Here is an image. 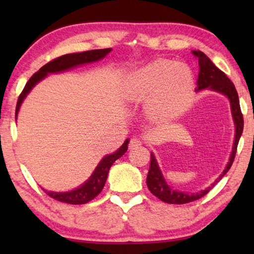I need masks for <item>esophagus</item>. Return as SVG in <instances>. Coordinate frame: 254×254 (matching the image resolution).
<instances>
[{"instance_id": "obj_1", "label": "esophagus", "mask_w": 254, "mask_h": 254, "mask_svg": "<svg viewBox=\"0 0 254 254\" xmlns=\"http://www.w3.org/2000/svg\"><path fill=\"white\" fill-rule=\"evenodd\" d=\"M142 144V140L138 137H131L130 141H129V149H134V148H137L140 147Z\"/></svg>"}]
</instances>
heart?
<instances>
[{
	"label": "heart",
	"mask_w": 254,
	"mask_h": 254,
	"mask_svg": "<svg viewBox=\"0 0 254 254\" xmlns=\"http://www.w3.org/2000/svg\"><path fill=\"white\" fill-rule=\"evenodd\" d=\"M193 82L192 70L184 64L155 60L142 65L128 76V99H145V110L151 117L164 119L182 109Z\"/></svg>",
	"instance_id": "obj_1"
}]
</instances>
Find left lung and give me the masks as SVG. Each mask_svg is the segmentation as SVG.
Here are the masks:
<instances>
[{
    "instance_id": "8db88e82",
    "label": "left lung",
    "mask_w": 254,
    "mask_h": 254,
    "mask_svg": "<svg viewBox=\"0 0 254 254\" xmlns=\"http://www.w3.org/2000/svg\"><path fill=\"white\" fill-rule=\"evenodd\" d=\"M194 57L199 61V76H197V89L196 91L202 89H210L213 91L220 92L222 95L227 96L229 100H230L231 105V114L234 118L235 123V142H234V148H232V152L229 158V162L227 166H225L224 171L222 172V175L215 180L213 185L207 187L206 190H200L197 193H186V192H180V190H172L171 187L168 185V183L165 182L164 177L162 175L161 169L157 164L154 154L151 152V159H150V168H149V172L147 176V185L150 192L154 194L155 196H157L159 200L164 201L166 203H173V204H184L192 202L200 197L206 195L220 180L223 178L225 173L230 170L232 163H234L236 151H237V145L239 142V138L242 136L243 128H244V119H243V114L241 111V106H239V98L237 90H236L234 83L227 77V75L223 71L220 70L213 62L210 61V59L207 57L206 54L202 53L201 51H193Z\"/></svg>"
}]
</instances>
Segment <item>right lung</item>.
I'll return each instance as SVG.
<instances>
[{
  "instance_id": "right-lung-1",
  "label": "right lung",
  "mask_w": 254,
  "mask_h": 254,
  "mask_svg": "<svg viewBox=\"0 0 254 254\" xmlns=\"http://www.w3.org/2000/svg\"><path fill=\"white\" fill-rule=\"evenodd\" d=\"M112 51L111 48H104V50H92V51H86L82 52V53H72V54H65L62 57H59L54 60H52L43 65L36 74L32 75V77L29 79V82L26 83L24 86L22 93L18 97L16 105V118L18 114L19 107L22 105L23 100L27 96L34 85L38 82H40L41 79L46 77L48 74H53V72H61L68 69H71L76 67V65H81L84 64H90V62H96L98 60H102L103 58H105L110 52ZM128 138L124 142V144L118 149L117 151H114L113 154L107 155L104 157L95 171L91 175V177L86 180V182L81 185L77 189L70 190V192H45L47 193V195H50L53 199L60 201V202L69 203V204H84L88 203L89 201L95 199L98 194L102 192L105 185L107 175H109L110 168L112 166L114 162L118 158H120L125 152L127 151L128 148Z\"/></svg>"
}]
</instances>
